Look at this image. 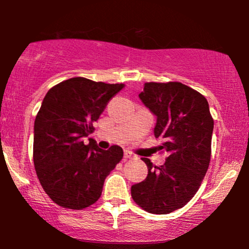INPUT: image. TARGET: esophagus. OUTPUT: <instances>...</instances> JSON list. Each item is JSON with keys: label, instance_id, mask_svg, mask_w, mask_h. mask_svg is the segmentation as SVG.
<instances>
[{"label": "esophagus", "instance_id": "esophagus-1", "mask_svg": "<svg viewBox=\"0 0 249 249\" xmlns=\"http://www.w3.org/2000/svg\"><path fill=\"white\" fill-rule=\"evenodd\" d=\"M133 154L131 153V152H128V151H125L124 152V158L125 159H131V158H133Z\"/></svg>", "mask_w": 249, "mask_h": 249}]
</instances>
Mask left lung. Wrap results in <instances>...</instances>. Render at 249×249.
<instances>
[{
  "mask_svg": "<svg viewBox=\"0 0 249 249\" xmlns=\"http://www.w3.org/2000/svg\"><path fill=\"white\" fill-rule=\"evenodd\" d=\"M139 98L157 117L154 136L168 157L161 166L142 158L148 173L132 185L131 196L148 213L168 214L184 207L204 180L214 121L207 99L182 83H145Z\"/></svg>",
  "mask_w": 249,
  "mask_h": 249,
  "instance_id": "1",
  "label": "left lung"
}]
</instances>
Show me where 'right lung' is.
I'll list each match as a JSON object with an SVG mask.
<instances>
[{"instance_id":"right-lung-1","label":"right lung","mask_w":249,"mask_h":249,"mask_svg":"<svg viewBox=\"0 0 249 249\" xmlns=\"http://www.w3.org/2000/svg\"><path fill=\"white\" fill-rule=\"evenodd\" d=\"M124 84L75 77L51 88L34 125V165L43 190L59 206L83 210L101 196L105 178L122 160L123 148L97 147L93 132L105 107Z\"/></svg>"}]
</instances>
